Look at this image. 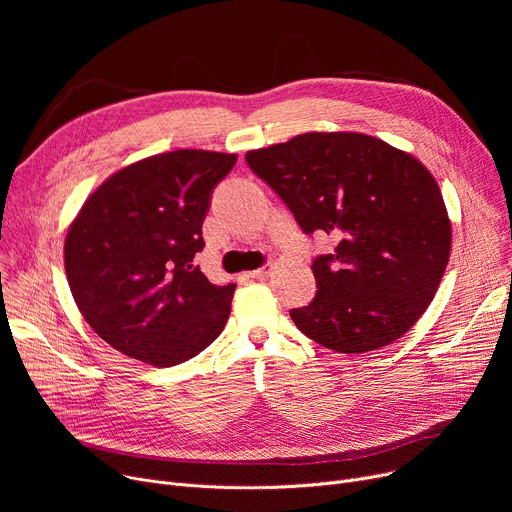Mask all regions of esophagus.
<instances>
[{"label": "esophagus", "instance_id": "34e87169", "mask_svg": "<svg viewBox=\"0 0 512 512\" xmlns=\"http://www.w3.org/2000/svg\"><path fill=\"white\" fill-rule=\"evenodd\" d=\"M272 270H274V267H272L270 263H265V265L257 267V270L249 272L247 276H249V278H253V280H263V278H267V276H272Z\"/></svg>", "mask_w": 512, "mask_h": 512}]
</instances>
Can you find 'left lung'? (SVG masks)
<instances>
[{"label":"left lung","instance_id":"1","mask_svg":"<svg viewBox=\"0 0 512 512\" xmlns=\"http://www.w3.org/2000/svg\"><path fill=\"white\" fill-rule=\"evenodd\" d=\"M249 168L311 236L338 238L311 263L317 292L290 317L336 353H367L402 334L432 303L450 255L438 182L415 157L359 132H307L249 151Z\"/></svg>","mask_w":512,"mask_h":512}]
</instances>
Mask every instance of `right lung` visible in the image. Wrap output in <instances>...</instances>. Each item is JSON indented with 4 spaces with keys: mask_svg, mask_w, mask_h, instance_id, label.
I'll list each match as a JSON object with an SVG mask.
<instances>
[{
    "mask_svg": "<svg viewBox=\"0 0 512 512\" xmlns=\"http://www.w3.org/2000/svg\"><path fill=\"white\" fill-rule=\"evenodd\" d=\"M234 153L180 149L107 178L72 222L64 263L87 324L126 357L172 367L218 338L236 284H211L195 255L213 188Z\"/></svg>",
    "mask_w": 512,
    "mask_h": 512,
    "instance_id": "obj_1",
    "label": "right lung"
}]
</instances>
